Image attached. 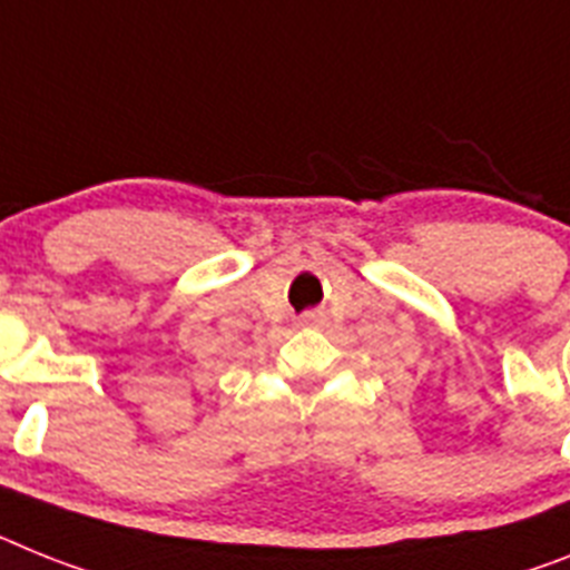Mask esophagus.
I'll return each instance as SVG.
<instances>
[{
	"mask_svg": "<svg viewBox=\"0 0 570 570\" xmlns=\"http://www.w3.org/2000/svg\"><path fill=\"white\" fill-rule=\"evenodd\" d=\"M318 322V313H304L301 315V324H315Z\"/></svg>",
	"mask_w": 570,
	"mask_h": 570,
	"instance_id": "obj_1",
	"label": "esophagus"
}]
</instances>
